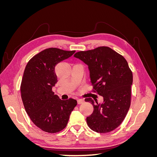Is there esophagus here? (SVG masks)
Here are the masks:
<instances>
[{
	"mask_svg": "<svg viewBox=\"0 0 157 157\" xmlns=\"http://www.w3.org/2000/svg\"><path fill=\"white\" fill-rule=\"evenodd\" d=\"M84 102V100L83 99H77V103L78 104H82Z\"/></svg>",
	"mask_w": 157,
	"mask_h": 157,
	"instance_id": "obj_1",
	"label": "esophagus"
}]
</instances>
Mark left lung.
Listing matches in <instances>:
<instances>
[{
  "label": "left lung",
  "instance_id": "left-lung-1",
  "mask_svg": "<svg viewBox=\"0 0 157 157\" xmlns=\"http://www.w3.org/2000/svg\"><path fill=\"white\" fill-rule=\"evenodd\" d=\"M74 57L88 66L93 90L103 98L102 103L85 99L94 107L86 118L87 124L98 133L114 130L124 121L130 106L133 75L127 61L107 46L80 51Z\"/></svg>",
  "mask_w": 157,
  "mask_h": 157
}]
</instances>
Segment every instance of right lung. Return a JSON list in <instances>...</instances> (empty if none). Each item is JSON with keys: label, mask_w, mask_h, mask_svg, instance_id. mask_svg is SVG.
Masks as SVG:
<instances>
[{"label": "right lung", "mask_w": 157, "mask_h": 157, "mask_svg": "<svg viewBox=\"0 0 157 157\" xmlns=\"http://www.w3.org/2000/svg\"><path fill=\"white\" fill-rule=\"evenodd\" d=\"M75 52L56 48L44 50L27 63L21 84V95L25 111L40 129L56 133L66 127L76 99L61 100L52 92L58 81L55 67Z\"/></svg>", "instance_id": "obj_1"}]
</instances>
